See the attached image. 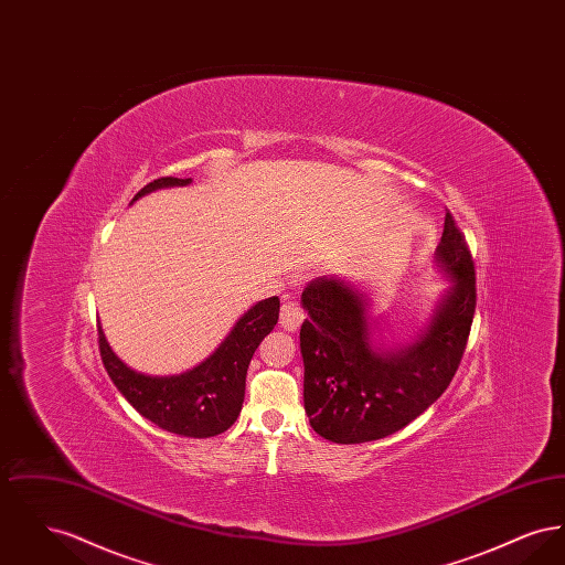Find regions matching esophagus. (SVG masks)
I'll return each mask as SVG.
<instances>
[{"label": "esophagus", "mask_w": 565, "mask_h": 565, "mask_svg": "<svg viewBox=\"0 0 565 565\" xmlns=\"http://www.w3.org/2000/svg\"><path fill=\"white\" fill-rule=\"evenodd\" d=\"M305 320V311L300 309V305L296 300H286L281 305V313H279V323L284 330L296 332L298 326Z\"/></svg>", "instance_id": "1"}]
</instances>
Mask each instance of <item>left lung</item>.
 <instances>
[{
	"mask_svg": "<svg viewBox=\"0 0 565 565\" xmlns=\"http://www.w3.org/2000/svg\"><path fill=\"white\" fill-rule=\"evenodd\" d=\"M436 267L451 281L428 328L404 348L373 345L369 298L339 277L302 290L300 326L305 413L326 440L355 445L403 430L449 387L477 307L475 263L454 215L436 247Z\"/></svg>",
	"mask_w": 565,
	"mask_h": 565,
	"instance_id": "obj_1",
	"label": "left lung"
}]
</instances>
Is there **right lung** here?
I'll use <instances>...</instances> for the list:
<instances>
[{"label": "right lung", "mask_w": 565, "mask_h": 565, "mask_svg": "<svg viewBox=\"0 0 565 565\" xmlns=\"http://www.w3.org/2000/svg\"><path fill=\"white\" fill-rule=\"evenodd\" d=\"M192 180L159 178L139 190V196L169 186H186ZM279 320V298L270 296L249 307L233 326L220 348L192 371L182 375L152 376L127 366L106 341L102 326L99 351L109 379L135 411L159 426L190 438H210L228 430L239 413L245 396V375L249 360L260 341Z\"/></svg>", "instance_id": "add662e5"}]
</instances>
